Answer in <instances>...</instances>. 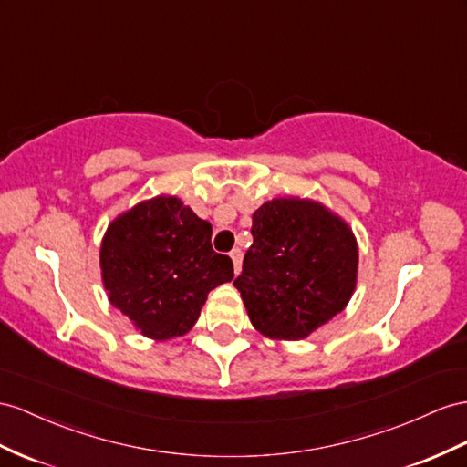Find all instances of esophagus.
I'll return each instance as SVG.
<instances>
[{"mask_svg": "<svg viewBox=\"0 0 467 467\" xmlns=\"http://www.w3.org/2000/svg\"><path fill=\"white\" fill-rule=\"evenodd\" d=\"M231 260H233V266H234V274H241V266H243V253L238 248H234L231 253Z\"/></svg>", "mask_w": 467, "mask_h": 467, "instance_id": "obj_1", "label": "esophagus"}]
</instances>
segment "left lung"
I'll return each mask as SVG.
<instances>
[{
  "label": "left lung",
  "instance_id": "left-lung-1",
  "mask_svg": "<svg viewBox=\"0 0 467 467\" xmlns=\"http://www.w3.org/2000/svg\"><path fill=\"white\" fill-rule=\"evenodd\" d=\"M234 280L250 324L274 341H300L348 307L358 246L348 221L304 197L266 201Z\"/></svg>",
  "mask_w": 467,
  "mask_h": 467
}]
</instances>
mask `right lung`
<instances>
[{"mask_svg":"<svg viewBox=\"0 0 467 467\" xmlns=\"http://www.w3.org/2000/svg\"><path fill=\"white\" fill-rule=\"evenodd\" d=\"M213 226L175 195H158L119 213L100 244L109 302L143 337H182L207 296L234 278L233 260L214 253Z\"/></svg>","mask_w":467,"mask_h":467,"instance_id":"obj_1","label":"right lung"}]
</instances>
